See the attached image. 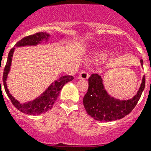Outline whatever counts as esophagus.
<instances>
[{
  "label": "esophagus",
  "mask_w": 151,
  "mask_h": 151,
  "mask_svg": "<svg viewBox=\"0 0 151 151\" xmlns=\"http://www.w3.org/2000/svg\"><path fill=\"white\" fill-rule=\"evenodd\" d=\"M79 79H83V80H87L88 79V78H89V74H88V73L87 72V70H83L81 73H80L79 74Z\"/></svg>",
  "instance_id": "1"
}]
</instances>
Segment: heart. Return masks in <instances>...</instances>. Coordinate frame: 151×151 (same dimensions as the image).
<instances>
[{
    "label": "heart",
    "instance_id": "heart-1",
    "mask_svg": "<svg viewBox=\"0 0 151 151\" xmlns=\"http://www.w3.org/2000/svg\"><path fill=\"white\" fill-rule=\"evenodd\" d=\"M98 54V56L101 58H104L107 55V51H104V50H101V51H99L97 53Z\"/></svg>",
    "mask_w": 151,
    "mask_h": 151
}]
</instances>
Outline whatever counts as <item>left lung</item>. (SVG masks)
I'll return each mask as SVG.
<instances>
[{"mask_svg": "<svg viewBox=\"0 0 151 151\" xmlns=\"http://www.w3.org/2000/svg\"><path fill=\"white\" fill-rule=\"evenodd\" d=\"M140 61L143 67V60ZM88 84V90L83 99L87 113L97 121H112L129 114L136 106L144 90L145 76H143L136 94L128 100H120L109 94L105 89L101 76L97 73H93L90 77Z\"/></svg>", "mask_w": 151, "mask_h": 151, "instance_id": "obj_1", "label": "left lung"}]
</instances>
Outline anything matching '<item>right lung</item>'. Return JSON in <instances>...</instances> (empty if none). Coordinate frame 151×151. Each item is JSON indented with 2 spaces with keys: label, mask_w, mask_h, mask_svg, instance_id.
Listing matches in <instances>:
<instances>
[{
  "label": "right lung",
  "mask_w": 151,
  "mask_h": 151,
  "mask_svg": "<svg viewBox=\"0 0 151 151\" xmlns=\"http://www.w3.org/2000/svg\"><path fill=\"white\" fill-rule=\"evenodd\" d=\"M59 37L61 39L64 38V35H60ZM51 40V34L47 32H39L35 35L25 37L24 38L19 40L17 44H15L8 54L7 61L3 74V83L5 91L8 96L9 99L11 100L13 105L17 110L21 112L30 115H38L40 114H44L52 108L54 103L55 102L58 97L60 94V91H61L62 87H64L65 83L71 81L73 79V76L65 75L62 76L60 78L55 80L54 82L50 83L49 87L43 92L38 97H37L35 100L27 101L25 103H21V101H17L11 94L7 85V81L8 78V73L11 71V62L13 58L14 52L16 47H28V46H37L38 44H41L43 43L48 44ZM1 70V69H0ZM1 85V81H0Z\"/></svg>",
  "instance_id": "1"
}]
</instances>
